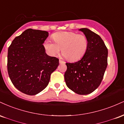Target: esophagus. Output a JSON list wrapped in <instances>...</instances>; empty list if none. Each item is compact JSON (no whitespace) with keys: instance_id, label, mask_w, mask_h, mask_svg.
Wrapping results in <instances>:
<instances>
[{"instance_id":"esophagus-1","label":"esophagus","mask_w":124,"mask_h":124,"mask_svg":"<svg viewBox=\"0 0 124 124\" xmlns=\"http://www.w3.org/2000/svg\"><path fill=\"white\" fill-rule=\"evenodd\" d=\"M59 63H65V62H64V61L61 60V59H59Z\"/></svg>"}]
</instances>
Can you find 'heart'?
Masks as SVG:
<instances>
[{
  "label": "heart",
  "instance_id": "obj_1",
  "mask_svg": "<svg viewBox=\"0 0 124 124\" xmlns=\"http://www.w3.org/2000/svg\"><path fill=\"white\" fill-rule=\"evenodd\" d=\"M55 43L46 41L44 46L49 53L55 55L61 52L67 60L74 62L79 60L85 55L88 48L87 38L85 35L72 31L56 32L52 35Z\"/></svg>",
  "mask_w": 124,
  "mask_h": 124
}]
</instances>
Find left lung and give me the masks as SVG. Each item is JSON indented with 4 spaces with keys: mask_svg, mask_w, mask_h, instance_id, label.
Wrapping results in <instances>:
<instances>
[{
    "mask_svg": "<svg viewBox=\"0 0 124 124\" xmlns=\"http://www.w3.org/2000/svg\"><path fill=\"white\" fill-rule=\"evenodd\" d=\"M88 40V48L80 61L66 63L67 86L78 94H88L100 85L107 66L108 49L99 35L88 28H81Z\"/></svg>",
    "mask_w": 124,
    "mask_h": 124,
    "instance_id": "8db88e82",
    "label": "left lung"
}]
</instances>
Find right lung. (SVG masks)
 <instances>
[{"label": "right lung", "mask_w": 124, "mask_h": 124, "mask_svg": "<svg viewBox=\"0 0 124 124\" xmlns=\"http://www.w3.org/2000/svg\"><path fill=\"white\" fill-rule=\"evenodd\" d=\"M48 36L47 31L29 28L16 37L8 48V76L15 87L27 95L43 90L59 65L58 58L45 52L42 44Z\"/></svg>", "instance_id": "obj_1"}]
</instances>
